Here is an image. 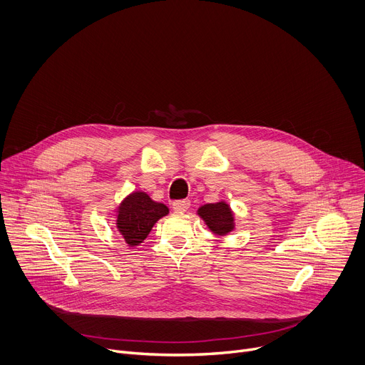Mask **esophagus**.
Here are the masks:
<instances>
[{
	"instance_id": "obj_1",
	"label": "esophagus",
	"mask_w": 365,
	"mask_h": 365,
	"mask_svg": "<svg viewBox=\"0 0 365 365\" xmlns=\"http://www.w3.org/2000/svg\"><path fill=\"white\" fill-rule=\"evenodd\" d=\"M189 206H190V200H187V199L175 200L173 205H172L175 212H186L189 210Z\"/></svg>"
}]
</instances>
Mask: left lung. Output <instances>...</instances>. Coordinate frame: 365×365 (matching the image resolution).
I'll return each instance as SVG.
<instances>
[{
  "label": "left lung",
  "mask_w": 365,
  "mask_h": 365,
  "mask_svg": "<svg viewBox=\"0 0 365 365\" xmlns=\"http://www.w3.org/2000/svg\"><path fill=\"white\" fill-rule=\"evenodd\" d=\"M197 215L205 221L207 228L217 235H227L235 227L234 214L230 205L224 200L200 206L197 210Z\"/></svg>",
  "instance_id": "left-lung-1"
}]
</instances>
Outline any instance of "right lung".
<instances>
[{
  "mask_svg": "<svg viewBox=\"0 0 365 365\" xmlns=\"http://www.w3.org/2000/svg\"><path fill=\"white\" fill-rule=\"evenodd\" d=\"M169 214L165 203L154 202L145 192L130 193L117 210V230L128 247L143 242L154 224Z\"/></svg>",
  "mask_w": 365,
  "mask_h": 365,
  "instance_id": "obj_1",
  "label": "right lung"
}]
</instances>
